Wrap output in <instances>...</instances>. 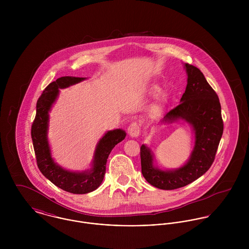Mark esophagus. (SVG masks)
Here are the masks:
<instances>
[{
  "label": "esophagus",
  "mask_w": 249,
  "mask_h": 249,
  "mask_svg": "<svg viewBox=\"0 0 249 249\" xmlns=\"http://www.w3.org/2000/svg\"><path fill=\"white\" fill-rule=\"evenodd\" d=\"M128 133L130 136L132 137H136L139 136L140 131H141V126L137 122H133L130 124V125L128 126Z\"/></svg>",
  "instance_id": "34e87169"
}]
</instances>
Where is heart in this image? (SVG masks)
<instances>
[{
	"mask_svg": "<svg viewBox=\"0 0 249 249\" xmlns=\"http://www.w3.org/2000/svg\"><path fill=\"white\" fill-rule=\"evenodd\" d=\"M160 91V88L159 87H157V86H154L153 88H152V92L154 93V94H156V93H158Z\"/></svg>",
	"mask_w": 249,
	"mask_h": 249,
	"instance_id": "obj_1",
	"label": "heart"
}]
</instances>
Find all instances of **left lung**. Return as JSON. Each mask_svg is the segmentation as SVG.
Listing matches in <instances>:
<instances>
[{
    "mask_svg": "<svg viewBox=\"0 0 249 249\" xmlns=\"http://www.w3.org/2000/svg\"><path fill=\"white\" fill-rule=\"evenodd\" d=\"M188 83L180 104L167 113L163 122L181 119L193 126L196 144L187 164L175 171H161L153 167L149 148H140L142 174L152 186L161 190L184 187L203 176L212 166L223 133L221 107L216 93L201 71L185 64Z\"/></svg>",
    "mask_w": 249,
    "mask_h": 249,
    "instance_id": "left-lung-1",
    "label": "left lung"
}]
</instances>
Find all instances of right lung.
<instances>
[{
  "mask_svg": "<svg viewBox=\"0 0 249 249\" xmlns=\"http://www.w3.org/2000/svg\"><path fill=\"white\" fill-rule=\"evenodd\" d=\"M83 79L85 78L62 76L50 83L37 101L36 118L32 125V139L36 163L40 172L58 188L77 195L93 192L102 184L106 175L107 158L111 150L118 142H122L126 135L122 129L108 131L97 145L94 165L89 172H68L53 162L47 139L49 111L58 96V89L69 87Z\"/></svg>",
  "mask_w": 249,
  "mask_h": 249,
  "instance_id": "add662e5",
  "label": "right lung"
}]
</instances>
